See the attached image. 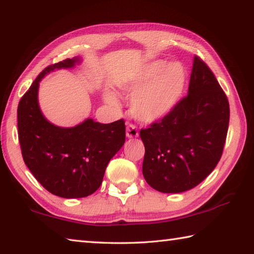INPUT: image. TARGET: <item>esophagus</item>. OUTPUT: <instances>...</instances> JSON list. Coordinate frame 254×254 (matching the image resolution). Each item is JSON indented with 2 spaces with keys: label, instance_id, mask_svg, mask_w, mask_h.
<instances>
[{
  "label": "esophagus",
  "instance_id": "obj_1",
  "mask_svg": "<svg viewBox=\"0 0 254 254\" xmlns=\"http://www.w3.org/2000/svg\"><path fill=\"white\" fill-rule=\"evenodd\" d=\"M137 135H139V132H137L134 124H127V136L128 137V139H133V137H136Z\"/></svg>",
  "mask_w": 254,
  "mask_h": 254
}]
</instances>
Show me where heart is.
Here are the masks:
<instances>
[{"mask_svg":"<svg viewBox=\"0 0 254 254\" xmlns=\"http://www.w3.org/2000/svg\"><path fill=\"white\" fill-rule=\"evenodd\" d=\"M186 83V70L180 63L167 65L163 61H155L143 68L127 87L128 94L134 95L131 112L142 122L151 123L164 118L181 96ZM104 100L113 108L120 102L112 92L104 94Z\"/></svg>","mask_w":254,"mask_h":254,"instance_id":"heart-1","label":"heart"}]
</instances>
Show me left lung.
I'll return each mask as SVG.
<instances>
[{
  "label": "left lung",
  "mask_w": 254,
  "mask_h": 254,
  "mask_svg": "<svg viewBox=\"0 0 254 254\" xmlns=\"http://www.w3.org/2000/svg\"><path fill=\"white\" fill-rule=\"evenodd\" d=\"M229 119L227 95L210 67L194 57L188 95L140 131L147 184L159 192L180 193L203 181L222 155Z\"/></svg>",
  "instance_id": "8db88e82"
}]
</instances>
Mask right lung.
Returning a JSON list of instances; mask_svg holds the SVG:
<instances>
[{"instance_id": "obj_1", "label": "right lung", "mask_w": 254, "mask_h": 254, "mask_svg": "<svg viewBox=\"0 0 254 254\" xmlns=\"http://www.w3.org/2000/svg\"><path fill=\"white\" fill-rule=\"evenodd\" d=\"M80 58L45 67L22 96L17 128L22 156L34 178L54 195L76 199L100 188L105 169L126 141V124L119 120L103 124L86 119L73 127H57L41 111L40 81L55 68H72Z\"/></svg>"}]
</instances>
